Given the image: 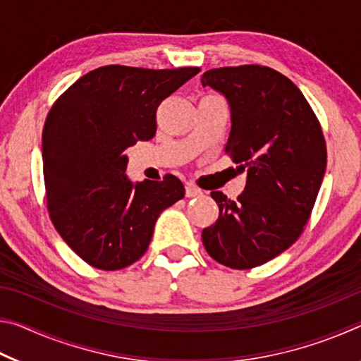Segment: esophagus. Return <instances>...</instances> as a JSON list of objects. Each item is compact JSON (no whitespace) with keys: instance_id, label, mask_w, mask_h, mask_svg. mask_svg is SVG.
<instances>
[{"instance_id":"34e87169","label":"esophagus","mask_w":361,"mask_h":361,"mask_svg":"<svg viewBox=\"0 0 361 361\" xmlns=\"http://www.w3.org/2000/svg\"><path fill=\"white\" fill-rule=\"evenodd\" d=\"M199 195H202V191H200L199 188H195L194 185H186V197H199Z\"/></svg>"}]
</instances>
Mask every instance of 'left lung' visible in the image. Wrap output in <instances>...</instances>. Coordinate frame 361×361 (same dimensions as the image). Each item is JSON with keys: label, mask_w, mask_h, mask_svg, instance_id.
Listing matches in <instances>:
<instances>
[{"label": "left lung", "mask_w": 361, "mask_h": 361, "mask_svg": "<svg viewBox=\"0 0 361 361\" xmlns=\"http://www.w3.org/2000/svg\"><path fill=\"white\" fill-rule=\"evenodd\" d=\"M200 81L228 100L232 126L224 151L247 172L237 200L212 192L219 216L202 231V242L219 264L252 269L301 235L325 175V137L301 90L269 66H224Z\"/></svg>", "instance_id": "8db88e82"}]
</instances>
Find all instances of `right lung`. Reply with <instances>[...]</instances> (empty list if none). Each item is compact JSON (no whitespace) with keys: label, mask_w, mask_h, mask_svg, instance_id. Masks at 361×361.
<instances>
[{"label":"right lung","mask_w":361,"mask_h":361,"mask_svg":"<svg viewBox=\"0 0 361 361\" xmlns=\"http://www.w3.org/2000/svg\"><path fill=\"white\" fill-rule=\"evenodd\" d=\"M199 71L100 66L71 84L49 111L42 129L49 216L92 267L119 271L138 261L159 215L185 197L173 175L133 185L124 151L154 137L157 106Z\"/></svg>","instance_id":"right-lung-1"}]
</instances>
